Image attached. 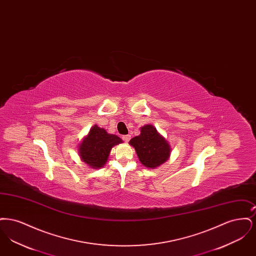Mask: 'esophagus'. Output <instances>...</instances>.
I'll return each instance as SVG.
<instances>
[{"mask_svg": "<svg viewBox=\"0 0 256 256\" xmlns=\"http://www.w3.org/2000/svg\"><path fill=\"white\" fill-rule=\"evenodd\" d=\"M130 138H132V135H130V134H128V135H124V136H122V140H124V142H126V143L130 140Z\"/></svg>", "mask_w": 256, "mask_h": 256, "instance_id": "1", "label": "esophagus"}]
</instances>
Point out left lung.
<instances>
[{
    "label": "left lung",
    "instance_id": "left-lung-1",
    "mask_svg": "<svg viewBox=\"0 0 256 256\" xmlns=\"http://www.w3.org/2000/svg\"><path fill=\"white\" fill-rule=\"evenodd\" d=\"M140 134L130 141L141 164L148 169H156L165 163L170 156L169 142L152 124L140 128Z\"/></svg>",
    "mask_w": 256,
    "mask_h": 256
}]
</instances>
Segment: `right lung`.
Listing matches in <instances>:
<instances>
[{
	"instance_id": "add662e5",
	"label": "right lung",
	"mask_w": 256,
	"mask_h": 256,
	"mask_svg": "<svg viewBox=\"0 0 256 256\" xmlns=\"http://www.w3.org/2000/svg\"><path fill=\"white\" fill-rule=\"evenodd\" d=\"M122 143L115 134H108L104 128L93 126L78 145V156L92 169H100L106 163L112 148Z\"/></svg>"
}]
</instances>
